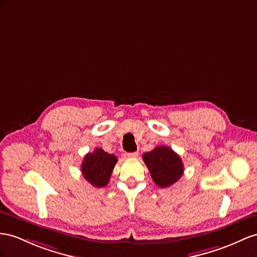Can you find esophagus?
Returning <instances> with one entry per match:
<instances>
[{"instance_id": "obj_1", "label": "esophagus", "mask_w": 257, "mask_h": 257, "mask_svg": "<svg viewBox=\"0 0 257 257\" xmlns=\"http://www.w3.org/2000/svg\"><path fill=\"white\" fill-rule=\"evenodd\" d=\"M126 156H127V157H130V159H131V157H137V156H138V152H133V153H127V154H126Z\"/></svg>"}]
</instances>
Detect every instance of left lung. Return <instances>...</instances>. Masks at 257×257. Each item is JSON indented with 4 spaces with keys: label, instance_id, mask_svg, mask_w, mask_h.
I'll use <instances>...</instances> for the list:
<instances>
[{
    "label": "left lung",
    "instance_id": "1",
    "mask_svg": "<svg viewBox=\"0 0 257 257\" xmlns=\"http://www.w3.org/2000/svg\"><path fill=\"white\" fill-rule=\"evenodd\" d=\"M142 157L155 185L161 188L174 185L183 175L185 167L180 156L168 147H156Z\"/></svg>",
    "mask_w": 257,
    "mask_h": 257
}]
</instances>
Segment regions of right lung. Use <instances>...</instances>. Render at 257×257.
Returning a JSON list of instances; mask_svg holds the SVG:
<instances>
[{
  "instance_id": "right-lung-1",
  "label": "right lung",
  "mask_w": 257,
  "mask_h": 257,
  "mask_svg": "<svg viewBox=\"0 0 257 257\" xmlns=\"http://www.w3.org/2000/svg\"><path fill=\"white\" fill-rule=\"evenodd\" d=\"M116 163L117 157L114 154L106 153L104 150L96 148L94 152L84 156L81 164V173L84 179L92 186L102 188L107 186Z\"/></svg>"
}]
</instances>
